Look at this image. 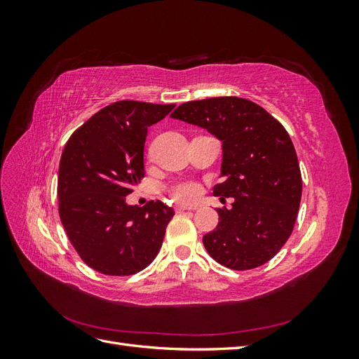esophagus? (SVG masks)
<instances>
[{
    "label": "esophagus",
    "mask_w": 359,
    "mask_h": 359,
    "mask_svg": "<svg viewBox=\"0 0 359 359\" xmlns=\"http://www.w3.org/2000/svg\"><path fill=\"white\" fill-rule=\"evenodd\" d=\"M175 210H177L178 212H181V211H194V210H198V206H193V205H182V203H178V205L175 206Z\"/></svg>",
    "instance_id": "34e87169"
}]
</instances>
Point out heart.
<instances>
[{
    "mask_svg": "<svg viewBox=\"0 0 359 359\" xmlns=\"http://www.w3.org/2000/svg\"><path fill=\"white\" fill-rule=\"evenodd\" d=\"M169 191L173 199L177 201H193L199 196V186L196 182L189 181V180H181L173 182L169 187Z\"/></svg>",
    "mask_w": 359,
    "mask_h": 359,
    "instance_id": "b5f03b06",
    "label": "heart"
}]
</instances>
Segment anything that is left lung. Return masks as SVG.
Segmentation results:
<instances>
[{"instance_id":"8db88e82","label":"left lung","mask_w":359,"mask_h":359,"mask_svg":"<svg viewBox=\"0 0 359 359\" xmlns=\"http://www.w3.org/2000/svg\"><path fill=\"white\" fill-rule=\"evenodd\" d=\"M172 118L206 128L222 140L224 181L215 196L233 198L203 236L210 256L235 271L273 259L295 226L302 180L292 140L264 107L241 97H212L178 106Z\"/></svg>"}]
</instances>
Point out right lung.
<instances>
[{"label": "right lung", "mask_w": 359, "mask_h": 359, "mask_svg": "<svg viewBox=\"0 0 359 359\" xmlns=\"http://www.w3.org/2000/svg\"><path fill=\"white\" fill-rule=\"evenodd\" d=\"M173 107L115 102L94 114L64 147L60 219L81 259L102 274H136L153 262L163 244L173 210L160 201L130 206L126 196L145 175L148 127Z\"/></svg>", "instance_id": "1"}]
</instances>
